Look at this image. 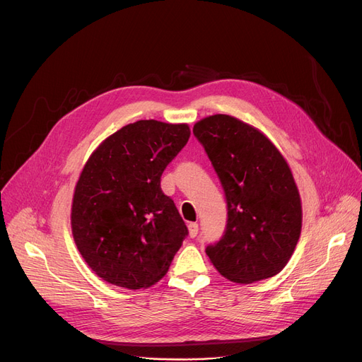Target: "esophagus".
<instances>
[{
    "label": "esophagus",
    "mask_w": 362,
    "mask_h": 362,
    "mask_svg": "<svg viewBox=\"0 0 362 362\" xmlns=\"http://www.w3.org/2000/svg\"><path fill=\"white\" fill-rule=\"evenodd\" d=\"M187 230H189V235H190V237H197L199 227H198L197 223H190V224L187 226Z\"/></svg>",
    "instance_id": "esophagus-1"
}]
</instances>
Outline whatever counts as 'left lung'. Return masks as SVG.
Returning <instances> with one entry per match:
<instances>
[{
    "label": "left lung",
    "mask_w": 362,
    "mask_h": 362,
    "mask_svg": "<svg viewBox=\"0 0 362 362\" xmlns=\"http://www.w3.org/2000/svg\"><path fill=\"white\" fill-rule=\"evenodd\" d=\"M194 134L227 198V230L206 255L224 278L252 284L279 274L291 259L303 224L290 164L257 128L230 115L206 116Z\"/></svg>",
    "instance_id": "obj_1"
}]
</instances>
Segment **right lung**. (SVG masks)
<instances>
[{
  "mask_svg": "<svg viewBox=\"0 0 362 362\" xmlns=\"http://www.w3.org/2000/svg\"><path fill=\"white\" fill-rule=\"evenodd\" d=\"M189 135L187 124L138 120L102 141L84 164L71 230L80 255L103 281L141 290L170 268L187 228L160 177Z\"/></svg>",
  "mask_w": 362,
  "mask_h": 362,
  "instance_id": "add662e5",
  "label": "right lung"
}]
</instances>
